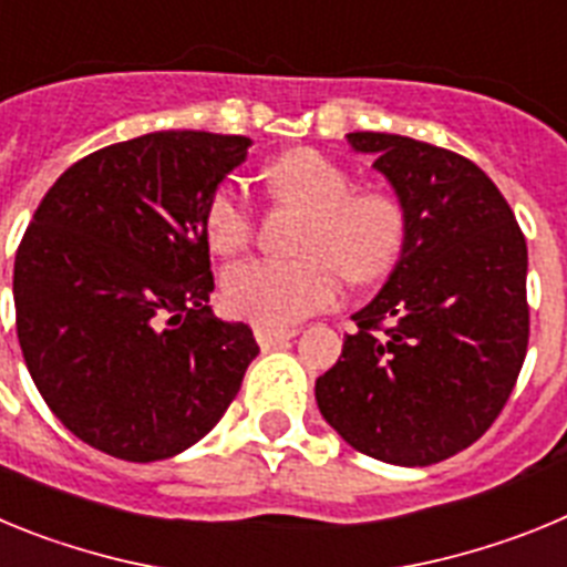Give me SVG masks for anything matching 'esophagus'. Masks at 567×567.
Wrapping results in <instances>:
<instances>
[{
    "mask_svg": "<svg viewBox=\"0 0 567 567\" xmlns=\"http://www.w3.org/2000/svg\"><path fill=\"white\" fill-rule=\"evenodd\" d=\"M298 334V329H278V327H255V340L260 343V349H272V346L287 343Z\"/></svg>",
    "mask_w": 567,
    "mask_h": 567,
    "instance_id": "34e87169",
    "label": "esophagus"
}]
</instances>
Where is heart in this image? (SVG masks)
I'll use <instances>...</instances> for the list:
<instances>
[{
    "label": "heart",
    "instance_id": "1",
    "mask_svg": "<svg viewBox=\"0 0 567 567\" xmlns=\"http://www.w3.org/2000/svg\"><path fill=\"white\" fill-rule=\"evenodd\" d=\"M275 207L303 209L295 249L300 258H249L221 278L224 307L260 327H289L332 307L343 278L374 284L403 258L409 209L389 187H354V175L327 153L298 147L264 169ZM258 229L249 195L221 182L204 207V235L218 255H233Z\"/></svg>",
    "mask_w": 567,
    "mask_h": 567
}]
</instances>
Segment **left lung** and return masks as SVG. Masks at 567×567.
<instances>
[{"instance_id": "obj_1", "label": "left lung", "mask_w": 567, "mask_h": 567, "mask_svg": "<svg viewBox=\"0 0 567 567\" xmlns=\"http://www.w3.org/2000/svg\"><path fill=\"white\" fill-rule=\"evenodd\" d=\"M409 209L403 258L352 315L338 363L315 383L346 443L394 465H432L477 443L528 352V247L488 175L452 150L349 133Z\"/></svg>"}]
</instances>
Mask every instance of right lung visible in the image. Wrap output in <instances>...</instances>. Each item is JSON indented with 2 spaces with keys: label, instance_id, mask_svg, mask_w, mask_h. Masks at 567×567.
Here are the masks:
<instances>
[{
  "label": "right lung",
  "instance_id": "obj_1",
  "mask_svg": "<svg viewBox=\"0 0 567 567\" xmlns=\"http://www.w3.org/2000/svg\"><path fill=\"white\" fill-rule=\"evenodd\" d=\"M244 135L164 130L64 169L13 264L17 334L50 412L110 457L184 452L260 352L209 309L204 207L247 158Z\"/></svg>",
  "mask_w": 567,
  "mask_h": 567
}]
</instances>
